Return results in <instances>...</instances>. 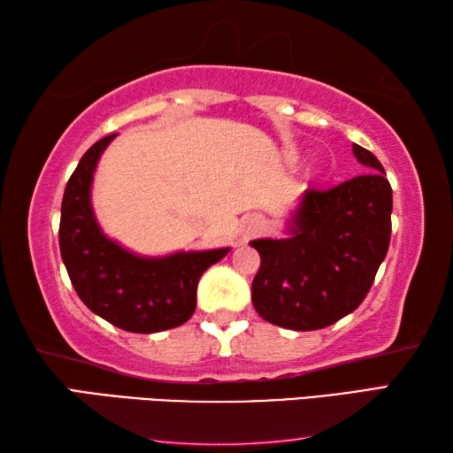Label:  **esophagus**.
Wrapping results in <instances>:
<instances>
[{
    "label": "esophagus",
    "instance_id": "1",
    "mask_svg": "<svg viewBox=\"0 0 453 453\" xmlns=\"http://www.w3.org/2000/svg\"><path fill=\"white\" fill-rule=\"evenodd\" d=\"M257 229H259V224H257V221L251 219V221H250V226H248V229H245V235H251V234H256Z\"/></svg>",
    "mask_w": 453,
    "mask_h": 453
}]
</instances>
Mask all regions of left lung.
Instances as JSON below:
<instances>
[{
	"instance_id": "8db88e82",
	"label": "left lung",
	"mask_w": 453,
	"mask_h": 453,
	"mask_svg": "<svg viewBox=\"0 0 453 453\" xmlns=\"http://www.w3.org/2000/svg\"><path fill=\"white\" fill-rule=\"evenodd\" d=\"M354 156L365 172L305 191L289 237L250 242L262 257L251 302L273 326L327 327L354 311L372 288L392 235V186L372 151L354 143Z\"/></svg>"
}]
</instances>
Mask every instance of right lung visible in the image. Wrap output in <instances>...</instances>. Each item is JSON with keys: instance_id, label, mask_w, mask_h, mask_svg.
I'll use <instances>...</instances> for the list:
<instances>
[{"instance_id": "right-lung-1", "label": "right lung", "mask_w": 453, "mask_h": 453, "mask_svg": "<svg viewBox=\"0 0 453 453\" xmlns=\"http://www.w3.org/2000/svg\"><path fill=\"white\" fill-rule=\"evenodd\" d=\"M113 137L91 145L67 181L59 219L61 259L80 300L99 318L134 334L164 332L191 318L199 278L229 248L140 257L104 235L91 210V180Z\"/></svg>"}]
</instances>
